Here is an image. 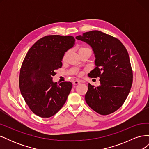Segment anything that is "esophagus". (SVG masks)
<instances>
[{"label": "esophagus", "mask_w": 149, "mask_h": 149, "mask_svg": "<svg viewBox=\"0 0 149 149\" xmlns=\"http://www.w3.org/2000/svg\"><path fill=\"white\" fill-rule=\"evenodd\" d=\"M80 83H81V81H80L79 80H75V81H73V84H74V85H76V84H79Z\"/></svg>", "instance_id": "esophagus-1"}]
</instances>
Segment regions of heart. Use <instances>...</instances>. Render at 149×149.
Wrapping results in <instances>:
<instances>
[{"label":"heart","instance_id":"b5f03b06","mask_svg":"<svg viewBox=\"0 0 149 149\" xmlns=\"http://www.w3.org/2000/svg\"><path fill=\"white\" fill-rule=\"evenodd\" d=\"M84 49H91L89 48H87V47H83V48H80L79 49V51L84 50ZM79 51H78V52H79Z\"/></svg>","mask_w":149,"mask_h":149}]
</instances>
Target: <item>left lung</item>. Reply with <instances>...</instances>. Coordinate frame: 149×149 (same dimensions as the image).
<instances>
[{"label":"left lung","mask_w":149,"mask_h":149,"mask_svg":"<svg viewBox=\"0 0 149 149\" xmlns=\"http://www.w3.org/2000/svg\"><path fill=\"white\" fill-rule=\"evenodd\" d=\"M76 38L92 47L96 68L88 76L100 78L99 86L88 84L86 102L98 114H110L123 106L132 86L133 73L127 49L119 40L98 30Z\"/></svg>","instance_id":"8db88e82"}]
</instances>
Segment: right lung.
Listing matches in <instances>:
<instances>
[{
	"label": "right lung",
	"mask_w": 149,
	"mask_h": 149,
	"mask_svg": "<svg viewBox=\"0 0 149 149\" xmlns=\"http://www.w3.org/2000/svg\"><path fill=\"white\" fill-rule=\"evenodd\" d=\"M73 36L48 35L33 44L22 62L19 87L30 110L40 118H50L63 106L71 82L53 83L55 70L62 66L65 53L73 47Z\"/></svg>",
	"instance_id": "obj_1"
}]
</instances>
